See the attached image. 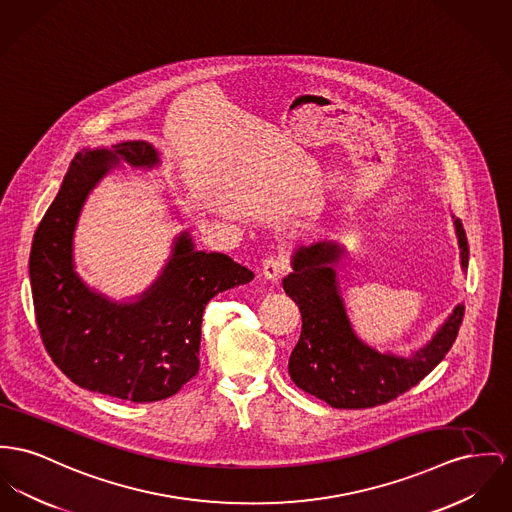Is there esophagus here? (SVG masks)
Masks as SVG:
<instances>
[{"instance_id":"34e87169","label":"esophagus","mask_w":512,"mask_h":512,"mask_svg":"<svg viewBox=\"0 0 512 512\" xmlns=\"http://www.w3.org/2000/svg\"><path fill=\"white\" fill-rule=\"evenodd\" d=\"M287 270H289V264H287V258L283 254L270 256L262 264V275H264V279H270V281L279 279Z\"/></svg>"}]
</instances>
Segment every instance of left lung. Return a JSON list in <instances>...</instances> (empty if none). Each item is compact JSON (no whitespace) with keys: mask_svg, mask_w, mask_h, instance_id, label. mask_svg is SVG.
<instances>
[{"mask_svg":"<svg viewBox=\"0 0 512 512\" xmlns=\"http://www.w3.org/2000/svg\"><path fill=\"white\" fill-rule=\"evenodd\" d=\"M454 231L466 272L470 248L460 219H454ZM343 256L345 248L336 240L299 246L291 256L293 272L283 279V289L299 305L303 330L289 357V375L332 408H375L404 394L443 361L458 336L464 303L408 357L382 353L353 332L336 273Z\"/></svg>","mask_w":512,"mask_h":512,"instance_id":"1","label":"left lung"}]
</instances>
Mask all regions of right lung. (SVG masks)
I'll return each mask as SVG.
<instances>
[{
    "label": "right lung",
    "mask_w": 512,
    "mask_h": 512,
    "mask_svg": "<svg viewBox=\"0 0 512 512\" xmlns=\"http://www.w3.org/2000/svg\"><path fill=\"white\" fill-rule=\"evenodd\" d=\"M120 163L149 171L161 157L136 139L83 149L71 161L31 248L36 324L48 355L77 386L137 404L159 402L198 375L205 305L254 273L227 254L198 250L182 231L141 295L114 301L91 289L75 272L73 235L87 196Z\"/></svg>",
    "instance_id": "add662e5"
}]
</instances>
